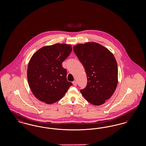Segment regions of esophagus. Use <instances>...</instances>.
<instances>
[{
	"label": "esophagus",
	"mask_w": 146,
	"mask_h": 146,
	"mask_svg": "<svg viewBox=\"0 0 146 146\" xmlns=\"http://www.w3.org/2000/svg\"><path fill=\"white\" fill-rule=\"evenodd\" d=\"M73 85H74V86H76V85H77V83H76V80H74V81H73Z\"/></svg>",
	"instance_id": "1"
}]
</instances>
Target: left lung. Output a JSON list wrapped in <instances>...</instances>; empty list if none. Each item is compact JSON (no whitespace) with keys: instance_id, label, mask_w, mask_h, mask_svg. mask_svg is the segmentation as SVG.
<instances>
[{"instance_id":"1","label":"left lung","mask_w":146,"mask_h":146,"mask_svg":"<svg viewBox=\"0 0 146 146\" xmlns=\"http://www.w3.org/2000/svg\"><path fill=\"white\" fill-rule=\"evenodd\" d=\"M87 76L85 89L80 90L84 98L91 104H104L115 90L118 84V66L111 52L95 42L73 46Z\"/></svg>"}]
</instances>
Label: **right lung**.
<instances>
[{
  "instance_id": "right-lung-1",
  "label": "right lung",
  "mask_w": 146,
  "mask_h": 146,
  "mask_svg": "<svg viewBox=\"0 0 146 146\" xmlns=\"http://www.w3.org/2000/svg\"><path fill=\"white\" fill-rule=\"evenodd\" d=\"M70 45L55 44L36 51L27 68L29 88L35 97L47 104L61 100L73 84L67 80L62 63L72 51Z\"/></svg>"
}]
</instances>
